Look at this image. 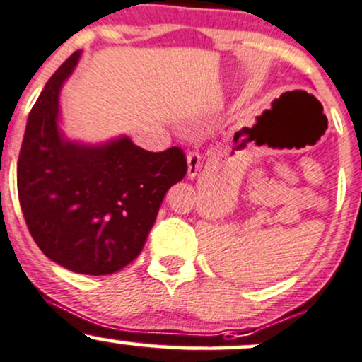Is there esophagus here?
Segmentation results:
<instances>
[{
	"mask_svg": "<svg viewBox=\"0 0 362 362\" xmlns=\"http://www.w3.org/2000/svg\"><path fill=\"white\" fill-rule=\"evenodd\" d=\"M201 170V154L192 151V153L187 154V177L196 178L197 173Z\"/></svg>",
	"mask_w": 362,
	"mask_h": 362,
	"instance_id": "obj_1",
	"label": "esophagus"
}]
</instances>
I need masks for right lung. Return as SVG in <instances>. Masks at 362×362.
Listing matches in <instances>:
<instances>
[{"instance_id":"obj_1","label":"right lung","mask_w":362,"mask_h":362,"mask_svg":"<svg viewBox=\"0 0 362 362\" xmlns=\"http://www.w3.org/2000/svg\"><path fill=\"white\" fill-rule=\"evenodd\" d=\"M74 53L46 82L27 120L17 165L18 199L30 235L51 261L82 275H110L141 254L166 190L187 173L180 148L151 153L118 137L66 141L58 96Z\"/></svg>"}]
</instances>
